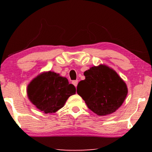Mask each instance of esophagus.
Instances as JSON below:
<instances>
[{"mask_svg":"<svg viewBox=\"0 0 152 152\" xmlns=\"http://www.w3.org/2000/svg\"><path fill=\"white\" fill-rule=\"evenodd\" d=\"M78 80H74V81H72V84L74 86H75V87H76L77 85H78Z\"/></svg>","mask_w":152,"mask_h":152,"instance_id":"esophagus-1","label":"esophagus"}]
</instances>
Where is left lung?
I'll list each match as a JSON object with an SVG mask.
<instances>
[{
	"label": "left lung",
	"instance_id": "1",
	"mask_svg": "<svg viewBox=\"0 0 152 152\" xmlns=\"http://www.w3.org/2000/svg\"><path fill=\"white\" fill-rule=\"evenodd\" d=\"M85 80L77 86V93L87 107L100 116L119 109L127 94L124 81L116 72L104 65L94 66L84 73Z\"/></svg>",
	"mask_w": 152,
	"mask_h": 152
}]
</instances>
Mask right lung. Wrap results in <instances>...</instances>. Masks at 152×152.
<instances>
[{
	"label": "right lung",
	"mask_w": 152,
	"mask_h": 152,
	"mask_svg": "<svg viewBox=\"0 0 152 152\" xmlns=\"http://www.w3.org/2000/svg\"><path fill=\"white\" fill-rule=\"evenodd\" d=\"M75 93V86L68 79L51 71L36 77L27 87L31 102L45 113L56 112Z\"/></svg>",
	"instance_id": "add662e5"
}]
</instances>
